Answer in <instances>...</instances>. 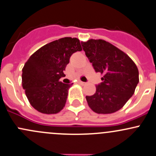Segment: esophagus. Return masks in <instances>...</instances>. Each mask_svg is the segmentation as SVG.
I'll return each instance as SVG.
<instances>
[{"mask_svg": "<svg viewBox=\"0 0 156 156\" xmlns=\"http://www.w3.org/2000/svg\"><path fill=\"white\" fill-rule=\"evenodd\" d=\"M78 83H79L81 85H86L87 84L86 82H83V81H78Z\"/></svg>", "mask_w": 156, "mask_h": 156, "instance_id": "obj_1", "label": "esophagus"}]
</instances>
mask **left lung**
<instances>
[{
    "instance_id": "1",
    "label": "left lung",
    "mask_w": 156,
    "mask_h": 156,
    "mask_svg": "<svg viewBox=\"0 0 156 156\" xmlns=\"http://www.w3.org/2000/svg\"><path fill=\"white\" fill-rule=\"evenodd\" d=\"M85 55L102 82L93 96H86L89 107L97 114H112L121 109L134 94L139 73L133 60L120 49L103 39L81 42Z\"/></svg>"
}]
</instances>
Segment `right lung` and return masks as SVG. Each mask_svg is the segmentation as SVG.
Returning <instances> with one entry per match:
<instances>
[{
	"label": "right lung",
	"instance_id": "obj_1",
	"mask_svg": "<svg viewBox=\"0 0 156 156\" xmlns=\"http://www.w3.org/2000/svg\"><path fill=\"white\" fill-rule=\"evenodd\" d=\"M82 50L79 39L64 37L41 47L22 69V87L32 107L42 114H57L64 108L73 83L60 81L73 53Z\"/></svg>",
	"mask_w": 156,
	"mask_h": 156
}]
</instances>
